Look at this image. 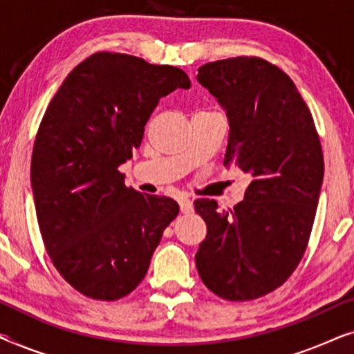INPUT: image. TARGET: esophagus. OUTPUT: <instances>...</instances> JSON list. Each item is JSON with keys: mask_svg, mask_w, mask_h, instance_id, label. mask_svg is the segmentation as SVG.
Listing matches in <instances>:
<instances>
[{"mask_svg": "<svg viewBox=\"0 0 354 354\" xmlns=\"http://www.w3.org/2000/svg\"><path fill=\"white\" fill-rule=\"evenodd\" d=\"M178 205H180V211L183 214H190L193 211V203L188 200V198H182V200H178Z\"/></svg>", "mask_w": 354, "mask_h": 354, "instance_id": "34e87169", "label": "esophagus"}]
</instances>
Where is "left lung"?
<instances>
[{"instance_id":"1","label":"left lung","mask_w":354,"mask_h":354,"mask_svg":"<svg viewBox=\"0 0 354 354\" xmlns=\"http://www.w3.org/2000/svg\"><path fill=\"white\" fill-rule=\"evenodd\" d=\"M196 79L227 111L224 164L251 177L234 207L195 201L207 227L196 269L217 297L250 301L287 282L306 251L324 178L321 140L293 80L263 57L207 62Z\"/></svg>"}]
</instances>
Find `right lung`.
Listing matches in <instances>:
<instances>
[{
  "label": "right lung",
  "mask_w": 354,
  "mask_h": 354,
  "mask_svg": "<svg viewBox=\"0 0 354 354\" xmlns=\"http://www.w3.org/2000/svg\"><path fill=\"white\" fill-rule=\"evenodd\" d=\"M176 88H190L178 67L100 51L71 71L45 111L30 167L38 227L53 266L85 297L133 292L178 214L176 201L142 195L119 171Z\"/></svg>",
  "instance_id": "add662e5"
}]
</instances>
